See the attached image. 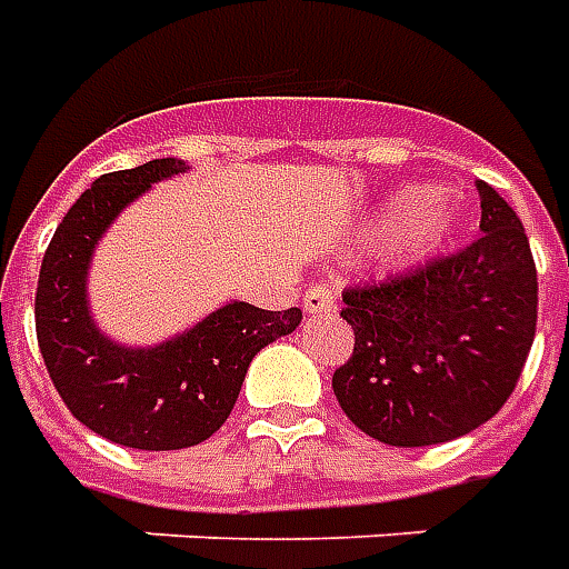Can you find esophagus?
<instances>
[{
  "mask_svg": "<svg viewBox=\"0 0 569 569\" xmlns=\"http://www.w3.org/2000/svg\"><path fill=\"white\" fill-rule=\"evenodd\" d=\"M303 309L309 316H330L337 309V293L328 284H312L303 293Z\"/></svg>",
  "mask_w": 569,
  "mask_h": 569,
  "instance_id": "34e87169",
  "label": "esophagus"
}]
</instances>
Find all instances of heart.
<instances>
[{"label":"heart","instance_id":"obj_1","mask_svg":"<svg viewBox=\"0 0 569 569\" xmlns=\"http://www.w3.org/2000/svg\"><path fill=\"white\" fill-rule=\"evenodd\" d=\"M459 217H462V208L450 192L410 187L382 204L373 229L392 232L395 251L401 257H420L450 239Z\"/></svg>","mask_w":569,"mask_h":569}]
</instances>
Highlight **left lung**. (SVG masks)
Masks as SVG:
<instances>
[{
	"label": "left lung",
	"instance_id": "obj_1",
	"mask_svg": "<svg viewBox=\"0 0 569 569\" xmlns=\"http://www.w3.org/2000/svg\"><path fill=\"white\" fill-rule=\"evenodd\" d=\"M481 239L417 272L342 293L356 330L333 373L342 413L382 445L475 432L509 401L536 337V266L518 213L485 180Z\"/></svg>",
	"mask_w": 569,
	"mask_h": 569
}]
</instances>
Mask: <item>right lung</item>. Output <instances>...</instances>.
<instances>
[{"label": "right lung", "instance_id": "right-lung-1", "mask_svg": "<svg viewBox=\"0 0 569 569\" xmlns=\"http://www.w3.org/2000/svg\"><path fill=\"white\" fill-rule=\"evenodd\" d=\"M183 171V159H152L98 177L54 232L36 288V337L63 405L91 432L134 450H183L211 438L232 413L253 356L303 318L300 309L229 300L156 346H124L98 328L88 269L103 232L147 189Z\"/></svg>", "mask_w": 569, "mask_h": 569}]
</instances>
